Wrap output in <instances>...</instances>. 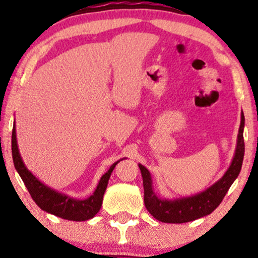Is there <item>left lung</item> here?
I'll return each instance as SVG.
<instances>
[{
	"label": "left lung",
	"mask_w": 258,
	"mask_h": 258,
	"mask_svg": "<svg viewBox=\"0 0 258 258\" xmlns=\"http://www.w3.org/2000/svg\"><path fill=\"white\" fill-rule=\"evenodd\" d=\"M244 126L245 117L244 112L241 111L240 127H239L236 148L232 164L217 182L205 190L191 195V197L176 198V199L158 197L153 188L152 174L147 167L138 164L142 177H143L144 205L149 214L164 223H185V222L195 221L215 211L216 207L220 205L223 198L226 197L228 189L230 188V185L240 173L245 153Z\"/></svg>",
	"instance_id": "left-lung-1"
}]
</instances>
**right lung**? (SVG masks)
Instances as JSON below:
<instances>
[{
  "instance_id": "obj_1",
  "label": "right lung",
  "mask_w": 258,
  "mask_h": 258,
  "mask_svg": "<svg viewBox=\"0 0 258 258\" xmlns=\"http://www.w3.org/2000/svg\"><path fill=\"white\" fill-rule=\"evenodd\" d=\"M12 156H13L14 167H16L17 172L22 177L26 189L29 190V193H30L31 198L36 203V205L41 210H43V211L48 212V214L64 218V220L76 222L91 220V218H93L94 216L98 214L112 170L122 160L121 159L119 161L114 162L110 168L103 174L102 178L99 179L96 190H94V193L91 197H88L87 199L80 200L69 197L67 194L59 193L54 189L49 188L48 185L43 184L40 179L36 178L26 168L24 161H23L22 156H20L19 149H18L16 123H14L13 131H12Z\"/></svg>"
}]
</instances>
